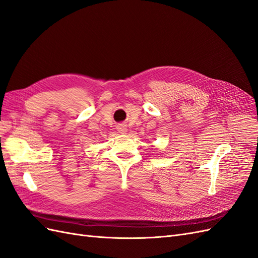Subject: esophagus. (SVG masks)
Masks as SVG:
<instances>
[{"mask_svg": "<svg viewBox=\"0 0 258 258\" xmlns=\"http://www.w3.org/2000/svg\"><path fill=\"white\" fill-rule=\"evenodd\" d=\"M117 131H118L121 135H124L128 131V129L126 127V124H118V126H117Z\"/></svg>", "mask_w": 258, "mask_h": 258, "instance_id": "obj_1", "label": "esophagus"}]
</instances>
